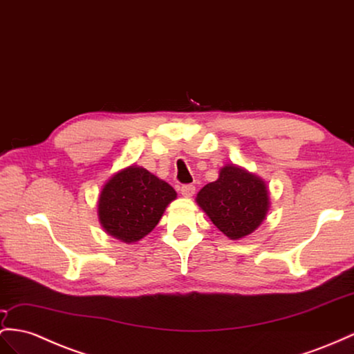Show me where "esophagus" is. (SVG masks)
<instances>
[{
	"label": "esophagus",
	"mask_w": 354,
	"mask_h": 354,
	"mask_svg": "<svg viewBox=\"0 0 354 354\" xmlns=\"http://www.w3.org/2000/svg\"><path fill=\"white\" fill-rule=\"evenodd\" d=\"M194 193H196V187L192 185V184H187V185L180 187V194H183L184 197H192Z\"/></svg>",
	"instance_id": "obj_1"
}]
</instances>
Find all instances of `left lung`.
<instances>
[{"mask_svg":"<svg viewBox=\"0 0 354 354\" xmlns=\"http://www.w3.org/2000/svg\"><path fill=\"white\" fill-rule=\"evenodd\" d=\"M196 202L216 229L233 241L257 230L270 206L265 180L236 165L223 166L218 179L206 184Z\"/></svg>","mask_w":354,"mask_h":354,"instance_id":"1","label":"left lung"}]
</instances>
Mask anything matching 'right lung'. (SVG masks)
<instances>
[{"instance_id": "1", "label": "right lung", "mask_w": 354, "mask_h": 354, "mask_svg": "<svg viewBox=\"0 0 354 354\" xmlns=\"http://www.w3.org/2000/svg\"><path fill=\"white\" fill-rule=\"evenodd\" d=\"M175 198L176 192L166 180L131 165L106 180L98 197V220L109 236L136 243L153 230Z\"/></svg>"}]
</instances>
